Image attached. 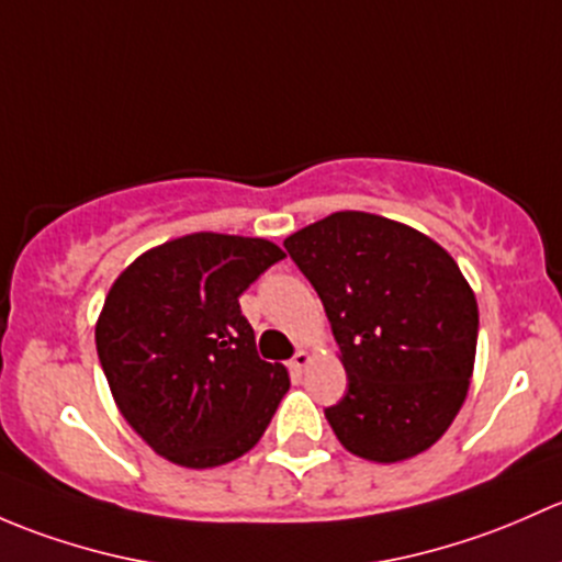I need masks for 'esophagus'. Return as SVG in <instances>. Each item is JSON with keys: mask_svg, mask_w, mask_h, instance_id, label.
I'll use <instances>...</instances> for the list:
<instances>
[{"mask_svg": "<svg viewBox=\"0 0 562 562\" xmlns=\"http://www.w3.org/2000/svg\"><path fill=\"white\" fill-rule=\"evenodd\" d=\"M308 362H311V355L305 349H300L297 355L292 357V362H289V366H292V370H297V373H303V370L308 368Z\"/></svg>", "mask_w": 562, "mask_h": 562, "instance_id": "esophagus-1", "label": "esophagus"}]
</instances>
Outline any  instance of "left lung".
Instances as JSON below:
<instances>
[{
	"instance_id": "obj_1",
	"label": "left lung",
	"mask_w": 562,
	"mask_h": 562,
	"mask_svg": "<svg viewBox=\"0 0 562 562\" xmlns=\"http://www.w3.org/2000/svg\"><path fill=\"white\" fill-rule=\"evenodd\" d=\"M319 294L349 384L324 408L351 454L401 462L430 449L465 403L479 308L457 262L392 218L340 211L283 240Z\"/></svg>"
}]
</instances>
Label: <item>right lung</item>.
<instances>
[{
	"label": "right lung",
	"instance_id": "add662e5",
	"mask_svg": "<svg viewBox=\"0 0 562 562\" xmlns=\"http://www.w3.org/2000/svg\"><path fill=\"white\" fill-rule=\"evenodd\" d=\"M276 243L194 233L140 254L110 286L97 355L132 430L183 468L238 460L262 438L289 373L257 355L238 297Z\"/></svg>",
	"mask_w": 562,
	"mask_h": 562
}]
</instances>
